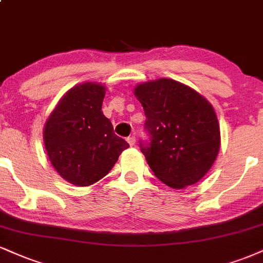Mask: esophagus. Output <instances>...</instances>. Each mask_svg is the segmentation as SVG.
<instances>
[{
	"instance_id": "obj_1",
	"label": "esophagus",
	"mask_w": 263,
	"mask_h": 263,
	"mask_svg": "<svg viewBox=\"0 0 263 263\" xmlns=\"http://www.w3.org/2000/svg\"><path fill=\"white\" fill-rule=\"evenodd\" d=\"M127 142H128L129 145H134L136 143L135 136H129V137H127Z\"/></svg>"
}]
</instances>
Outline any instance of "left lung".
<instances>
[{
	"label": "left lung",
	"instance_id": "8db88e82",
	"mask_svg": "<svg viewBox=\"0 0 263 263\" xmlns=\"http://www.w3.org/2000/svg\"><path fill=\"white\" fill-rule=\"evenodd\" d=\"M144 110L151 143H141L160 181L185 189L203 178L220 147V128L212 104L189 85L159 78L135 87Z\"/></svg>",
	"mask_w": 263,
	"mask_h": 263
}]
</instances>
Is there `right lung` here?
Instances as JSON below:
<instances>
[{
	"mask_svg": "<svg viewBox=\"0 0 263 263\" xmlns=\"http://www.w3.org/2000/svg\"><path fill=\"white\" fill-rule=\"evenodd\" d=\"M105 85L85 82L66 91L44 126V144L62 179L89 186L109 174L129 144L101 111Z\"/></svg>",
	"mask_w": 263,
	"mask_h": 263,
	"instance_id": "right-lung-1",
	"label": "right lung"
}]
</instances>
